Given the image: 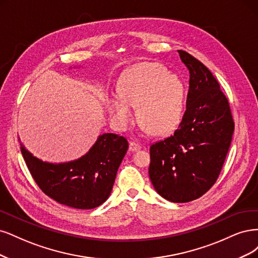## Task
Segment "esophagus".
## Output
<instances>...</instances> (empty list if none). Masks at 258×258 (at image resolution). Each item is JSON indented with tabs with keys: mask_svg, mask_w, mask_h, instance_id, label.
<instances>
[{
	"mask_svg": "<svg viewBox=\"0 0 258 258\" xmlns=\"http://www.w3.org/2000/svg\"><path fill=\"white\" fill-rule=\"evenodd\" d=\"M141 149V146L137 143H134V141H131L130 143V147H128V150L131 152H135V151H138Z\"/></svg>",
	"mask_w": 258,
	"mask_h": 258,
	"instance_id": "1",
	"label": "esophagus"
}]
</instances>
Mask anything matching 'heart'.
Here are the masks:
<instances>
[{"instance_id": "obj_1", "label": "heart", "mask_w": 258, "mask_h": 258, "mask_svg": "<svg viewBox=\"0 0 258 258\" xmlns=\"http://www.w3.org/2000/svg\"><path fill=\"white\" fill-rule=\"evenodd\" d=\"M118 95L107 98L108 111L115 123L126 127L135 120L155 136L168 135L178 127L184 111L185 89L182 80L159 63L141 62L124 72Z\"/></svg>"}]
</instances>
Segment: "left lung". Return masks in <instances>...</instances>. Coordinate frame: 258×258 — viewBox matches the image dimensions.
<instances>
[{"mask_svg":"<svg viewBox=\"0 0 258 258\" xmlns=\"http://www.w3.org/2000/svg\"><path fill=\"white\" fill-rule=\"evenodd\" d=\"M178 52L189 72L186 110L179 128L150 147L149 177L166 201L187 203L203 196L217 181L234 121L212 73L187 52Z\"/></svg>","mask_w":258,"mask_h":258,"instance_id":"obj_1","label":"left lung"}]
</instances>
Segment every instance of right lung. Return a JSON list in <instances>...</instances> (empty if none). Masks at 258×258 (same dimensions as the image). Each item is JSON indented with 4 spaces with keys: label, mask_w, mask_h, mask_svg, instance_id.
I'll return each mask as SVG.
<instances>
[{
    "label": "right lung",
    "mask_w": 258,
    "mask_h": 258,
    "mask_svg": "<svg viewBox=\"0 0 258 258\" xmlns=\"http://www.w3.org/2000/svg\"><path fill=\"white\" fill-rule=\"evenodd\" d=\"M28 168L43 192L61 205L93 209L110 196L128 143L123 136L105 133L77 160L51 163L38 159L20 144Z\"/></svg>",
    "instance_id": "right-lung-1"
}]
</instances>
